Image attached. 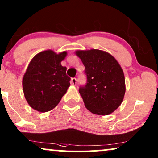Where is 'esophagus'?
<instances>
[{
  "label": "esophagus",
  "instance_id": "34e87169",
  "mask_svg": "<svg viewBox=\"0 0 158 158\" xmlns=\"http://www.w3.org/2000/svg\"><path fill=\"white\" fill-rule=\"evenodd\" d=\"M71 83H72L73 85H76V83H77V79L75 78V77H73V78L71 79Z\"/></svg>",
  "mask_w": 158,
  "mask_h": 158
}]
</instances>
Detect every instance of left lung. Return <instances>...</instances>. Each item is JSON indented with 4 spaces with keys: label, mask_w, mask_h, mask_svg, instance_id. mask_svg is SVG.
I'll return each instance as SVG.
<instances>
[{
    "label": "left lung",
    "mask_w": 158,
    "mask_h": 158,
    "mask_svg": "<svg viewBox=\"0 0 158 158\" xmlns=\"http://www.w3.org/2000/svg\"><path fill=\"white\" fill-rule=\"evenodd\" d=\"M87 77L79 93L85 106L94 114L109 115L122 103L125 90L123 70L113 56L99 49L75 52Z\"/></svg>",
    "instance_id": "1"
}]
</instances>
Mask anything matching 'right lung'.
<instances>
[{
	"instance_id": "1",
	"label": "right lung",
	"mask_w": 158,
	"mask_h": 158,
	"mask_svg": "<svg viewBox=\"0 0 158 158\" xmlns=\"http://www.w3.org/2000/svg\"><path fill=\"white\" fill-rule=\"evenodd\" d=\"M66 55V52L57 55L46 50L37 54L30 62L22 85L26 100L34 109L40 112L50 111L65 94L70 77L61 61Z\"/></svg>"
}]
</instances>
